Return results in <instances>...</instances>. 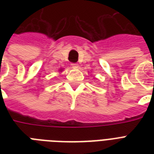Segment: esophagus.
I'll use <instances>...</instances> for the list:
<instances>
[{"mask_svg": "<svg viewBox=\"0 0 154 154\" xmlns=\"http://www.w3.org/2000/svg\"><path fill=\"white\" fill-rule=\"evenodd\" d=\"M71 65H72V67L74 68V69H77V68H78V64H77V63H72V64H71Z\"/></svg>", "mask_w": 154, "mask_h": 154, "instance_id": "1", "label": "esophagus"}]
</instances>
